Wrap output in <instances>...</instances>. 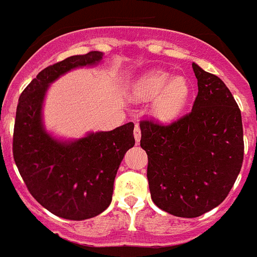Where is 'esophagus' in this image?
I'll use <instances>...</instances> for the list:
<instances>
[{
    "label": "esophagus",
    "mask_w": 257,
    "mask_h": 257,
    "mask_svg": "<svg viewBox=\"0 0 257 257\" xmlns=\"http://www.w3.org/2000/svg\"><path fill=\"white\" fill-rule=\"evenodd\" d=\"M134 136H135V142L139 143L140 138H142V131H140V126L138 123H136L135 127H134Z\"/></svg>",
    "instance_id": "obj_1"
}]
</instances>
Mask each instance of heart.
Listing matches in <instances>:
<instances>
[{"label":"heart","mask_w":257,"mask_h":257,"mask_svg":"<svg viewBox=\"0 0 257 257\" xmlns=\"http://www.w3.org/2000/svg\"><path fill=\"white\" fill-rule=\"evenodd\" d=\"M136 100H151L152 113L160 121H171L187 106L192 95V85L185 77H174L163 69H153L143 74L133 86Z\"/></svg>","instance_id":"b5f03b06"}]
</instances>
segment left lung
<instances>
[{"mask_svg":"<svg viewBox=\"0 0 257 257\" xmlns=\"http://www.w3.org/2000/svg\"><path fill=\"white\" fill-rule=\"evenodd\" d=\"M198 94L189 113L169 124L140 121L153 202L179 217L219 206L243 162V127L237 101L215 74L192 64Z\"/></svg>","mask_w":257,"mask_h":257,"instance_id":"obj_1","label":"left lung"}]
</instances>
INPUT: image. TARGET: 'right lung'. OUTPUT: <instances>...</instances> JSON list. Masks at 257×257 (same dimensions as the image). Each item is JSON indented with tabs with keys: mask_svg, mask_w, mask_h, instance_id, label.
Segmentation results:
<instances>
[{
	"mask_svg": "<svg viewBox=\"0 0 257 257\" xmlns=\"http://www.w3.org/2000/svg\"><path fill=\"white\" fill-rule=\"evenodd\" d=\"M103 55L90 51L49 65L24 88L18 103L14 161L36 201L63 219H90L110 205L118 167L135 145L133 122L72 143L52 139L42 126L41 110L50 83L73 68L96 64Z\"/></svg>",
	"mask_w": 257,
	"mask_h": 257,
	"instance_id": "obj_1",
	"label": "right lung"
}]
</instances>
